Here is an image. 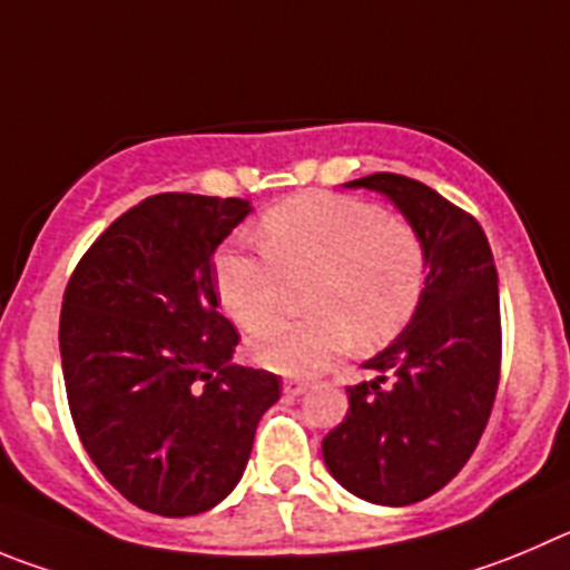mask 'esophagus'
<instances>
[{
    "mask_svg": "<svg viewBox=\"0 0 570 570\" xmlns=\"http://www.w3.org/2000/svg\"><path fill=\"white\" fill-rule=\"evenodd\" d=\"M306 387H309V382L306 380H284L286 396H301V393H306Z\"/></svg>",
    "mask_w": 570,
    "mask_h": 570,
    "instance_id": "esophagus-1",
    "label": "esophagus"
}]
</instances>
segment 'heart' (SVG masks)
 Listing matches in <instances>:
<instances>
[{"label":"heart","instance_id":"obj_1","mask_svg":"<svg viewBox=\"0 0 570 570\" xmlns=\"http://www.w3.org/2000/svg\"><path fill=\"white\" fill-rule=\"evenodd\" d=\"M264 253L230 247L216 258V297L230 321L257 328L285 296V284L313 278L301 322L258 330L249 354L278 374H315L354 345L391 343L416 312L428 258L405 219L368 202L306 194L273 207L261 219Z\"/></svg>","mask_w":570,"mask_h":570}]
</instances>
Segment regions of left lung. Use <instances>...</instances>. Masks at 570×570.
Masks as SVG:
<instances>
[{"label": "left lung", "mask_w": 570, "mask_h": 570, "mask_svg": "<svg viewBox=\"0 0 570 570\" xmlns=\"http://www.w3.org/2000/svg\"><path fill=\"white\" fill-rule=\"evenodd\" d=\"M387 196L428 258L422 301L387 348L363 363L374 380L345 387L348 413L323 439L340 487L380 507L439 492L470 461L501 380V295L492 249L470 213L402 174L345 183Z\"/></svg>", "instance_id": "1"}]
</instances>
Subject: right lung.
I'll use <instances>...</instances> for the list:
<instances>
[{"label":"right lung","mask_w":570,"mask_h":570,"mask_svg":"<svg viewBox=\"0 0 570 570\" xmlns=\"http://www.w3.org/2000/svg\"><path fill=\"white\" fill-rule=\"evenodd\" d=\"M247 199L157 194L111 222L63 292L67 402L83 450L126 501L163 518L222 503L242 481L281 380L233 365L213 253Z\"/></svg>","instance_id":"add662e5"}]
</instances>
